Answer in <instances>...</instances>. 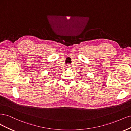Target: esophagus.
Returning a JSON list of instances; mask_svg holds the SVG:
<instances>
[{
  "mask_svg": "<svg viewBox=\"0 0 131 131\" xmlns=\"http://www.w3.org/2000/svg\"><path fill=\"white\" fill-rule=\"evenodd\" d=\"M70 65H67V68H70Z\"/></svg>",
  "mask_w": 131,
  "mask_h": 131,
  "instance_id": "esophagus-1",
  "label": "esophagus"
}]
</instances>
